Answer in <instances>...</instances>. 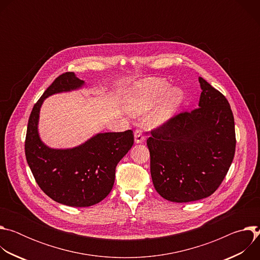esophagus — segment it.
Instances as JSON below:
<instances>
[{"label":"esophagus","instance_id":"esophagus-1","mask_svg":"<svg viewBox=\"0 0 260 260\" xmlns=\"http://www.w3.org/2000/svg\"><path fill=\"white\" fill-rule=\"evenodd\" d=\"M134 137H135V142L137 144L143 143L145 141V136L143 135V129L142 128H138L135 131L134 133Z\"/></svg>","mask_w":260,"mask_h":260}]
</instances>
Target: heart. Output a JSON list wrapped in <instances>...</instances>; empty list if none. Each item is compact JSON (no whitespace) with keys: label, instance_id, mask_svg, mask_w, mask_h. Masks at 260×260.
<instances>
[{"label":"heart","instance_id":"obj_1","mask_svg":"<svg viewBox=\"0 0 260 260\" xmlns=\"http://www.w3.org/2000/svg\"><path fill=\"white\" fill-rule=\"evenodd\" d=\"M184 96L182 88L171 87L166 79L150 78L138 82L126 91L125 104L133 115L146 113L155 105L149 115V121L153 126H160L175 117Z\"/></svg>","mask_w":260,"mask_h":260}]
</instances>
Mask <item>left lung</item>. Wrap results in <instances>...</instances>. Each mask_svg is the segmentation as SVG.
<instances>
[{
  "label": "left lung",
  "mask_w": 260,
  "mask_h": 260,
  "mask_svg": "<svg viewBox=\"0 0 260 260\" xmlns=\"http://www.w3.org/2000/svg\"><path fill=\"white\" fill-rule=\"evenodd\" d=\"M199 108L176 115L147 140L156 191L175 203L213 194L236 151L235 119L229 101L202 77Z\"/></svg>",
  "instance_id": "8db88e82"
}]
</instances>
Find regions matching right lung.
Listing matches in <instances>:
<instances>
[{"instance_id": "obj_1", "label": "right lung", "mask_w": 260, "mask_h": 260, "mask_svg": "<svg viewBox=\"0 0 260 260\" xmlns=\"http://www.w3.org/2000/svg\"><path fill=\"white\" fill-rule=\"evenodd\" d=\"M84 85L73 72L58 76L35 104L24 144L27 165L39 187L53 201L71 207H89L103 201L112 190L117 164L134 144L131 129L100 133L68 149H54L42 142L38 123L44 100Z\"/></svg>"}]
</instances>
